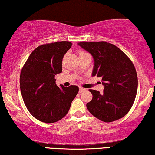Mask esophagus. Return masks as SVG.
Here are the masks:
<instances>
[{"mask_svg":"<svg viewBox=\"0 0 155 155\" xmlns=\"http://www.w3.org/2000/svg\"><path fill=\"white\" fill-rule=\"evenodd\" d=\"M86 90L83 87H79V92L80 93H82V92H84V91H85Z\"/></svg>","mask_w":155,"mask_h":155,"instance_id":"obj_1","label":"esophagus"}]
</instances>
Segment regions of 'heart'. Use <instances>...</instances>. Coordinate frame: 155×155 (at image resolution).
<instances>
[{
    "label": "heart",
    "mask_w": 155,
    "mask_h": 155,
    "mask_svg": "<svg viewBox=\"0 0 155 155\" xmlns=\"http://www.w3.org/2000/svg\"><path fill=\"white\" fill-rule=\"evenodd\" d=\"M87 54V53L84 52V51H81V50L78 51V54H79V56H82V55H84V54Z\"/></svg>",
    "instance_id": "obj_1"
}]
</instances>
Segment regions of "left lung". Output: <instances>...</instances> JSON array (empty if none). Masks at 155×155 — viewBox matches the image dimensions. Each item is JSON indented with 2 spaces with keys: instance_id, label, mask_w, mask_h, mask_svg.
<instances>
[{
  "instance_id": "1",
  "label": "left lung",
  "mask_w": 155,
  "mask_h": 155,
  "mask_svg": "<svg viewBox=\"0 0 155 155\" xmlns=\"http://www.w3.org/2000/svg\"><path fill=\"white\" fill-rule=\"evenodd\" d=\"M94 60L92 76L101 78L102 93L90 90L92 99L87 104L88 111L101 121L109 123L126 116L132 107L137 90L134 65L119 48L106 41L80 42Z\"/></svg>"
}]
</instances>
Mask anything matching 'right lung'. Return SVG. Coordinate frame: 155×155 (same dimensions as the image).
I'll return each mask as SVG.
<instances>
[{"mask_svg": "<svg viewBox=\"0 0 155 155\" xmlns=\"http://www.w3.org/2000/svg\"><path fill=\"white\" fill-rule=\"evenodd\" d=\"M69 41H58L38 46L21 70L20 90L25 104L40 121H58L68 112L78 93V86L58 87L55 75L62 72L64 55L71 47Z\"/></svg>", "mask_w": 155, "mask_h": 155, "instance_id": "right-lung-1", "label": "right lung"}]
</instances>
